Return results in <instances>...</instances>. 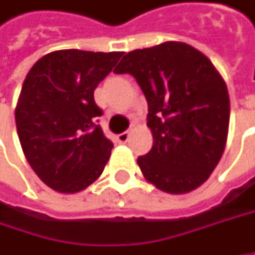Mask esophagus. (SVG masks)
<instances>
[{"instance_id":"esophagus-1","label":"esophagus","mask_w":255,"mask_h":255,"mask_svg":"<svg viewBox=\"0 0 255 255\" xmlns=\"http://www.w3.org/2000/svg\"><path fill=\"white\" fill-rule=\"evenodd\" d=\"M128 138H129V131H124V132L117 135V141L118 143H127Z\"/></svg>"}]
</instances>
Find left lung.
I'll list each match as a JSON object with an SVG mask.
<instances>
[{
    "label": "left lung",
    "instance_id": "8db88e82",
    "mask_svg": "<svg viewBox=\"0 0 255 255\" xmlns=\"http://www.w3.org/2000/svg\"><path fill=\"white\" fill-rule=\"evenodd\" d=\"M131 74L143 90L153 134L137 163L156 188L184 194L216 168L229 128V95L210 59L182 42L128 52L114 70Z\"/></svg>",
    "mask_w": 255,
    "mask_h": 255
}]
</instances>
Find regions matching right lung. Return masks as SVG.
I'll list each match as a JSON object with an SVG mask.
<instances>
[{"label": "right lung", "instance_id": "obj_1", "mask_svg": "<svg viewBox=\"0 0 255 255\" xmlns=\"http://www.w3.org/2000/svg\"><path fill=\"white\" fill-rule=\"evenodd\" d=\"M123 52L55 51L27 73L15 106L24 156L36 175L59 193H79L104 172L114 147L98 117L93 92Z\"/></svg>", "mask_w": 255, "mask_h": 255}]
</instances>
